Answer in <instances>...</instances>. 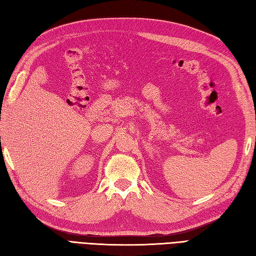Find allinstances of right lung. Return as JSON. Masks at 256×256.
Listing matches in <instances>:
<instances>
[{
	"instance_id": "1",
	"label": "right lung",
	"mask_w": 256,
	"mask_h": 256,
	"mask_svg": "<svg viewBox=\"0 0 256 256\" xmlns=\"http://www.w3.org/2000/svg\"><path fill=\"white\" fill-rule=\"evenodd\" d=\"M0 138H1V136H0ZM0 141H1V140H0Z\"/></svg>"
}]
</instances>
